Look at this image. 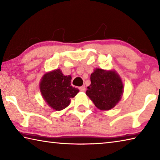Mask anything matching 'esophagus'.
I'll return each mask as SVG.
<instances>
[{
  "instance_id": "obj_1",
  "label": "esophagus",
  "mask_w": 160,
  "mask_h": 160,
  "mask_svg": "<svg viewBox=\"0 0 160 160\" xmlns=\"http://www.w3.org/2000/svg\"><path fill=\"white\" fill-rule=\"evenodd\" d=\"M79 90H80L81 92H85V85L80 87Z\"/></svg>"
}]
</instances>
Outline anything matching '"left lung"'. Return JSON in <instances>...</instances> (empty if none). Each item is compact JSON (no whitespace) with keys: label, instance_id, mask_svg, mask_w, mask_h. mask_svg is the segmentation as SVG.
<instances>
[{"label":"left lung","instance_id":"1","mask_svg":"<svg viewBox=\"0 0 160 160\" xmlns=\"http://www.w3.org/2000/svg\"><path fill=\"white\" fill-rule=\"evenodd\" d=\"M91 84L88 87L87 96L100 110L113 109L121 99L123 85L114 70L96 68L90 75Z\"/></svg>","mask_w":160,"mask_h":160}]
</instances>
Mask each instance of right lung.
I'll return each instance as SVG.
<instances>
[{
	"mask_svg": "<svg viewBox=\"0 0 160 160\" xmlns=\"http://www.w3.org/2000/svg\"><path fill=\"white\" fill-rule=\"evenodd\" d=\"M70 75H64L60 69L47 72L39 83L42 95L48 106L56 111L66 108L79 92V90L71 85Z\"/></svg>",
	"mask_w": 160,
	"mask_h": 160,
	"instance_id": "obj_1",
	"label": "right lung"
}]
</instances>
